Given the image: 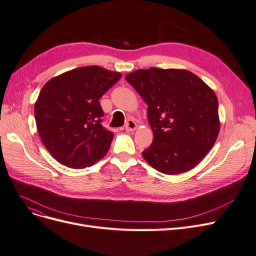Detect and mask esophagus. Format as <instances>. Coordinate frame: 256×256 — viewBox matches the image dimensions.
<instances>
[{
	"label": "esophagus",
	"instance_id": "obj_1",
	"mask_svg": "<svg viewBox=\"0 0 256 256\" xmlns=\"http://www.w3.org/2000/svg\"><path fill=\"white\" fill-rule=\"evenodd\" d=\"M137 128H138V124H137V122H136L134 119H128V120L126 121V130L128 132L135 130H137Z\"/></svg>",
	"mask_w": 256,
	"mask_h": 256
}]
</instances>
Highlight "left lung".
Segmentation results:
<instances>
[{"instance_id": "8db88e82", "label": "left lung", "mask_w": 256, "mask_h": 256, "mask_svg": "<svg viewBox=\"0 0 256 256\" xmlns=\"http://www.w3.org/2000/svg\"><path fill=\"white\" fill-rule=\"evenodd\" d=\"M126 80L148 106L154 140L143 150V158L165 174L194 168L214 148L220 132L212 88L182 69H140Z\"/></svg>"}]
</instances>
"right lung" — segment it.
<instances>
[{
  "label": "right lung",
  "mask_w": 256,
  "mask_h": 256,
  "mask_svg": "<svg viewBox=\"0 0 256 256\" xmlns=\"http://www.w3.org/2000/svg\"><path fill=\"white\" fill-rule=\"evenodd\" d=\"M121 76L86 66L55 76L42 86L34 117L44 146L55 160L71 168H84L104 157L114 132L102 126L99 99Z\"/></svg>",
  "instance_id": "add662e5"
}]
</instances>
